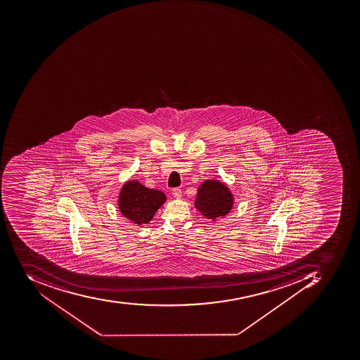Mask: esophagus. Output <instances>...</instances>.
Returning <instances> with one entry per match:
<instances>
[{
  "label": "esophagus",
  "instance_id": "esophagus-1",
  "mask_svg": "<svg viewBox=\"0 0 360 360\" xmlns=\"http://www.w3.org/2000/svg\"><path fill=\"white\" fill-rule=\"evenodd\" d=\"M172 195H174V198H181V195H182L181 188H172Z\"/></svg>",
  "mask_w": 360,
  "mask_h": 360
}]
</instances>
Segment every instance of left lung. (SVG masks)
Returning <instances> with one entry per match:
<instances>
[{"label": "left lung", "instance_id": "8db88e82", "mask_svg": "<svg viewBox=\"0 0 360 360\" xmlns=\"http://www.w3.org/2000/svg\"><path fill=\"white\" fill-rule=\"evenodd\" d=\"M194 205L204 217L216 220L233 210V195L223 182L205 180L198 186Z\"/></svg>", "mask_w": 360, "mask_h": 360}]
</instances>
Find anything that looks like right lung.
<instances>
[{
  "mask_svg": "<svg viewBox=\"0 0 360 360\" xmlns=\"http://www.w3.org/2000/svg\"><path fill=\"white\" fill-rule=\"evenodd\" d=\"M166 200L164 192L146 188L137 180H130L123 184L117 205L125 218L135 225H144L153 219Z\"/></svg>",
  "mask_w": 360,
  "mask_h": 360,
  "instance_id": "right-lung-1",
  "label": "right lung"
}]
</instances>
